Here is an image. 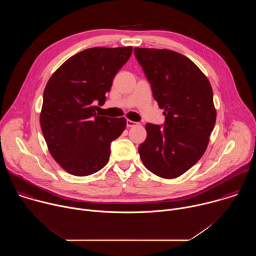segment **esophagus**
Instances as JSON below:
<instances>
[{"label":"esophagus","mask_w":256,"mask_h":256,"mask_svg":"<svg viewBox=\"0 0 256 256\" xmlns=\"http://www.w3.org/2000/svg\"><path fill=\"white\" fill-rule=\"evenodd\" d=\"M138 126V122H132V120H126V126H128V128H132V126Z\"/></svg>","instance_id":"obj_1"}]
</instances>
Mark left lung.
I'll list each match as a JSON object with an SVG mask.
<instances>
[{
  "mask_svg": "<svg viewBox=\"0 0 256 256\" xmlns=\"http://www.w3.org/2000/svg\"><path fill=\"white\" fill-rule=\"evenodd\" d=\"M134 56L165 116L163 128L146 124L140 157L155 175L176 178L206 150L216 118L212 86L194 62L176 52L136 48Z\"/></svg>",
  "mask_w": 256,
  "mask_h": 256,
  "instance_id": "1",
  "label": "left lung"
}]
</instances>
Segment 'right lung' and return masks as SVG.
<instances>
[{
	"mask_svg": "<svg viewBox=\"0 0 256 256\" xmlns=\"http://www.w3.org/2000/svg\"><path fill=\"white\" fill-rule=\"evenodd\" d=\"M132 52V46L88 48L66 60L50 78L40 126L50 155L70 174L87 176L101 170L112 142L126 130L124 118L101 116L96 104H104Z\"/></svg>",
	"mask_w": 256,
	"mask_h": 256,
	"instance_id": "obj_1",
	"label": "right lung"
}]
</instances>
